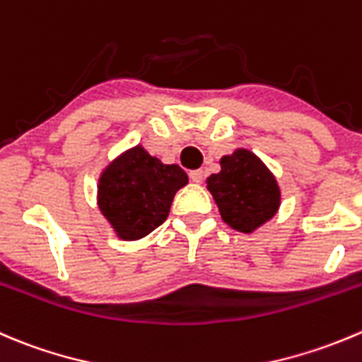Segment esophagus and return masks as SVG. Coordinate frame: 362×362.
I'll return each mask as SVG.
<instances>
[{"mask_svg": "<svg viewBox=\"0 0 362 362\" xmlns=\"http://www.w3.org/2000/svg\"><path fill=\"white\" fill-rule=\"evenodd\" d=\"M189 178H191L194 184H202L203 178H205V173H203V170H192L191 173H189Z\"/></svg>", "mask_w": 362, "mask_h": 362, "instance_id": "1", "label": "esophagus"}]
</instances>
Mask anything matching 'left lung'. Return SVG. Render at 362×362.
<instances>
[{
  "label": "left lung",
  "mask_w": 362,
  "mask_h": 362,
  "mask_svg": "<svg viewBox=\"0 0 362 362\" xmlns=\"http://www.w3.org/2000/svg\"><path fill=\"white\" fill-rule=\"evenodd\" d=\"M221 217L233 230L251 233L279 209L278 182L252 152L235 150L221 159V171L206 178Z\"/></svg>",
  "instance_id": "1"
}]
</instances>
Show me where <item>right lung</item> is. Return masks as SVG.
I'll return each mask as SVG.
<instances>
[{
	"label": "right lung",
	"mask_w": 362,
	"mask_h": 362,
	"mask_svg": "<svg viewBox=\"0 0 362 362\" xmlns=\"http://www.w3.org/2000/svg\"><path fill=\"white\" fill-rule=\"evenodd\" d=\"M187 180L180 166L163 164L143 146H136L104 170L99 209L118 237L138 240L166 221L175 192Z\"/></svg>",
	"instance_id": "right-lung-1"
}]
</instances>
